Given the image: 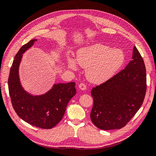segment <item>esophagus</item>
<instances>
[{
    "label": "esophagus",
    "instance_id": "34e87169",
    "mask_svg": "<svg viewBox=\"0 0 156 156\" xmlns=\"http://www.w3.org/2000/svg\"><path fill=\"white\" fill-rule=\"evenodd\" d=\"M79 88L80 90H85L87 89V86L84 83H81V84H79Z\"/></svg>",
    "mask_w": 156,
    "mask_h": 156
}]
</instances>
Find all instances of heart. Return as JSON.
Segmentation results:
<instances>
[{
  "instance_id": "1",
  "label": "heart",
  "mask_w": 156,
  "mask_h": 156,
  "mask_svg": "<svg viewBox=\"0 0 156 156\" xmlns=\"http://www.w3.org/2000/svg\"><path fill=\"white\" fill-rule=\"evenodd\" d=\"M126 61L124 51L101 44H96L81 48L77 52L76 58L69 55L67 64L72 70H77L79 65L86 69L89 81L101 84L112 78Z\"/></svg>"
}]
</instances>
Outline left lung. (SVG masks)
<instances>
[{"label": "left lung", "mask_w": 156, "mask_h": 156, "mask_svg": "<svg viewBox=\"0 0 156 156\" xmlns=\"http://www.w3.org/2000/svg\"><path fill=\"white\" fill-rule=\"evenodd\" d=\"M125 69L100 86L94 87L91 120L99 129H120L127 124L142 105L146 90L144 60L134 45Z\"/></svg>", "instance_id": "left-lung-1"}]
</instances>
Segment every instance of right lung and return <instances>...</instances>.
I'll return each instance as SVG.
<instances>
[{"label":"right lung","mask_w":156,"mask_h":156,"mask_svg":"<svg viewBox=\"0 0 156 156\" xmlns=\"http://www.w3.org/2000/svg\"><path fill=\"white\" fill-rule=\"evenodd\" d=\"M37 39L22 46L14 57L8 78V89L12 106L17 115L29 124L43 129L53 128L62 120L68 103L75 94V83H55L44 94L34 95L22 86L19 68L23 54Z\"/></svg>","instance_id":"right-lung-1"}]
</instances>
